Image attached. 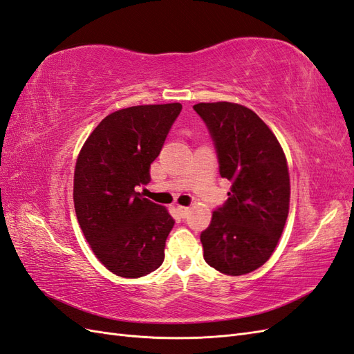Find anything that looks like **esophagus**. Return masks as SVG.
<instances>
[{"instance_id":"34e87169","label":"esophagus","mask_w":354,"mask_h":354,"mask_svg":"<svg viewBox=\"0 0 354 354\" xmlns=\"http://www.w3.org/2000/svg\"><path fill=\"white\" fill-rule=\"evenodd\" d=\"M176 209H178V212H179V215L183 216V218H185V216H187V215H188V212H189V209H188L187 206H178Z\"/></svg>"}]
</instances>
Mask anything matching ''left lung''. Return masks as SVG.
Listing matches in <instances>:
<instances>
[{"instance_id": "obj_1", "label": "left lung", "mask_w": 354, "mask_h": 354, "mask_svg": "<svg viewBox=\"0 0 354 354\" xmlns=\"http://www.w3.org/2000/svg\"><path fill=\"white\" fill-rule=\"evenodd\" d=\"M214 142L229 198L212 214L201 242L206 263L225 275H243L265 265L284 230L290 178L283 149L269 127L236 103H198Z\"/></svg>"}]
</instances>
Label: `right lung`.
Segmentation results:
<instances>
[{"label": "right lung", "instance_id": "add662e5", "mask_svg": "<svg viewBox=\"0 0 354 354\" xmlns=\"http://www.w3.org/2000/svg\"><path fill=\"white\" fill-rule=\"evenodd\" d=\"M183 104H149L107 115L86 139L75 169V209L84 236L102 263L118 277L151 274L165 260L175 220L136 187L151 180Z\"/></svg>", "mask_w": 354, "mask_h": 354}]
</instances>
